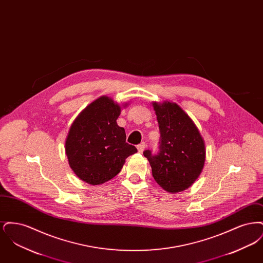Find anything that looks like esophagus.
Here are the masks:
<instances>
[{"label":"esophagus","instance_id":"1","mask_svg":"<svg viewBox=\"0 0 263 263\" xmlns=\"http://www.w3.org/2000/svg\"><path fill=\"white\" fill-rule=\"evenodd\" d=\"M145 148H146V144L144 143V142H142L141 144H139L137 146L138 151H139V153H143V151L145 150Z\"/></svg>","mask_w":263,"mask_h":263}]
</instances>
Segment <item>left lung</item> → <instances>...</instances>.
Listing matches in <instances>:
<instances>
[{
  "mask_svg": "<svg viewBox=\"0 0 263 263\" xmlns=\"http://www.w3.org/2000/svg\"><path fill=\"white\" fill-rule=\"evenodd\" d=\"M160 128V151H144L157 183L176 193L191 186L205 163V143L198 128L175 102H153Z\"/></svg>",
  "mask_w": 263,
  "mask_h": 263,
  "instance_id": "1",
  "label": "left lung"
}]
</instances>
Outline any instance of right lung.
<instances>
[{
  "instance_id": "right-lung-1",
  "label": "right lung",
  "mask_w": 263,
  "mask_h": 263,
  "mask_svg": "<svg viewBox=\"0 0 263 263\" xmlns=\"http://www.w3.org/2000/svg\"><path fill=\"white\" fill-rule=\"evenodd\" d=\"M121 112L118 103L100 97L80 113L70 127L65 151L76 175L99 185L118 175L135 146L126 143L124 128L117 125Z\"/></svg>"
}]
</instances>
